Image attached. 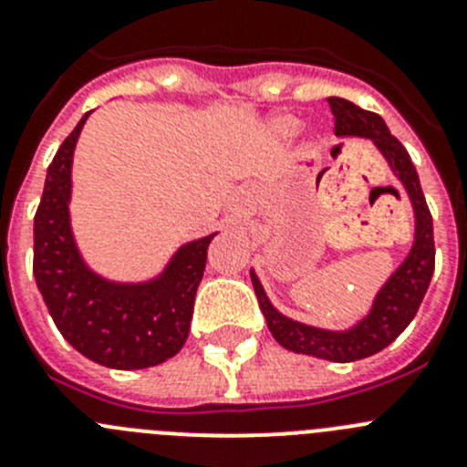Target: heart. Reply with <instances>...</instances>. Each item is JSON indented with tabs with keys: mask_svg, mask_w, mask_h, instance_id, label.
Returning a JSON list of instances; mask_svg holds the SVG:
<instances>
[{
	"mask_svg": "<svg viewBox=\"0 0 467 467\" xmlns=\"http://www.w3.org/2000/svg\"><path fill=\"white\" fill-rule=\"evenodd\" d=\"M296 128H299V121L295 117H275L269 123V130L275 138H290L296 133Z\"/></svg>",
	"mask_w": 467,
	"mask_h": 467,
	"instance_id": "heart-1",
	"label": "heart"
}]
</instances>
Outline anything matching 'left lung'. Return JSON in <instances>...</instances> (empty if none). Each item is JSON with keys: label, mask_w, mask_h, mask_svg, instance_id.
<instances>
[{"label": "left lung", "mask_w": 467, "mask_h": 467, "mask_svg": "<svg viewBox=\"0 0 467 467\" xmlns=\"http://www.w3.org/2000/svg\"><path fill=\"white\" fill-rule=\"evenodd\" d=\"M327 102L334 114V135H339V138L356 135V138L372 140L402 182L404 192L410 193L416 214V236L411 253L379 290L369 316L362 317L356 327L346 329V332L317 329L285 317L283 313L271 306L254 271L250 274V278H253L254 295H257L259 308L266 317V325L283 348L332 362H356L374 356L388 344H393L404 332V327L414 320L420 301L426 296L428 285H431L432 271H435V238H432V214L428 210L426 196L420 192L419 172H416L402 142L390 135L386 121L374 111L362 109L344 98H329Z\"/></svg>", "instance_id": "1"}]
</instances>
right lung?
Instances as JSON below:
<instances>
[{
  "label": "right lung",
  "instance_id": "add662e5",
  "mask_svg": "<svg viewBox=\"0 0 467 467\" xmlns=\"http://www.w3.org/2000/svg\"><path fill=\"white\" fill-rule=\"evenodd\" d=\"M88 114L48 166L35 214L32 269L53 323L81 356L111 369H144L166 362L187 341L214 234L180 247L166 271L150 283H109L93 274L77 250L67 210L74 144Z\"/></svg>",
  "mask_w": 467,
  "mask_h": 467
}]
</instances>
